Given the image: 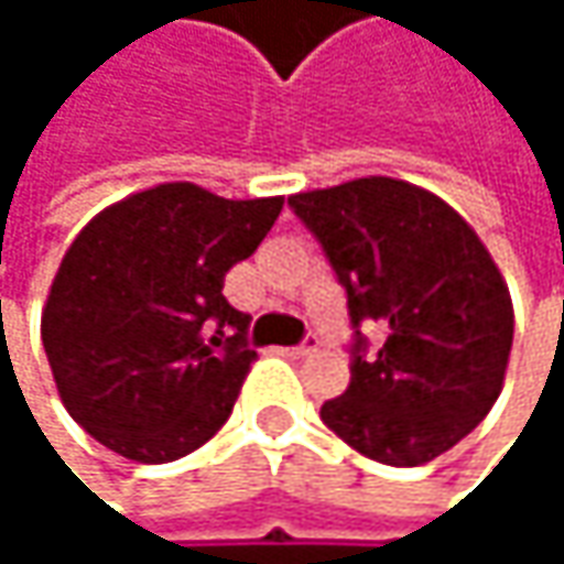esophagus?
Wrapping results in <instances>:
<instances>
[{
  "label": "esophagus",
  "instance_id": "esophagus-1",
  "mask_svg": "<svg viewBox=\"0 0 564 564\" xmlns=\"http://www.w3.org/2000/svg\"><path fill=\"white\" fill-rule=\"evenodd\" d=\"M316 346H319V336H316V333H306L300 346H286L283 352H286V356H293V359H300V356H310V352H316Z\"/></svg>",
  "mask_w": 564,
  "mask_h": 564
}]
</instances>
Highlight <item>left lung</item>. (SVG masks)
<instances>
[{
    "mask_svg": "<svg viewBox=\"0 0 564 564\" xmlns=\"http://www.w3.org/2000/svg\"><path fill=\"white\" fill-rule=\"evenodd\" d=\"M349 306V389L319 408L352 451L417 467L494 408L512 349V303L490 251L437 195L369 175L290 195ZM387 329L368 352L361 323Z\"/></svg>",
    "mask_w": 564,
    "mask_h": 564,
    "instance_id": "left-lung-1",
    "label": "left lung"
}]
</instances>
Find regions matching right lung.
<instances>
[{
	"label": "right lung",
	"mask_w": 564,
	"mask_h": 564,
	"mask_svg": "<svg viewBox=\"0 0 564 564\" xmlns=\"http://www.w3.org/2000/svg\"><path fill=\"white\" fill-rule=\"evenodd\" d=\"M283 198L231 202L166 182L100 212L67 248L42 343L67 414L104 447L170 464L228 421L254 362L251 316L221 286Z\"/></svg>",
	"instance_id": "add662e5"
}]
</instances>
